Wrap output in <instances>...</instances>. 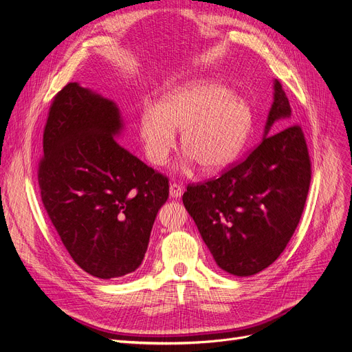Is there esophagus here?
I'll list each match as a JSON object with an SVG mask.
<instances>
[{
	"mask_svg": "<svg viewBox=\"0 0 352 352\" xmlns=\"http://www.w3.org/2000/svg\"><path fill=\"white\" fill-rule=\"evenodd\" d=\"M169 196H171L173 199H178L183 196V186L179 184H171V187H169Z\"/></svg>",
	"mask_w": 352,
	"mask_h": 352,
	"instance_id": "obj_1",
	"label": "esophagus"
}]
</instances>
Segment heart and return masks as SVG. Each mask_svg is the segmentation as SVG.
Here are the masks:
<instances>
[{
  "instance_id": "heart-1",
  "label": "heart",
  "mask_w": 352,
  "mask_h": 352,
  "mask_svg": "<svg viewBox=\"0 0 352 352\" xmlns=\"http://www.w3.org/2000/svg\"><path fill=\"white\" fill-rule=\"evenodd\" d=\"M251 124L246 102L212 81L191 82L146 106L139 117V135L146 158L162 165L181 130V149L203 173L228 166L242 149Z\"/></svg>"
}]
</instances>
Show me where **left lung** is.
<instances>
[{
  "mask_svg": "<svg viewBox=\"0 0 352 352\" xmlns=\"http://www.w3.org/2000/svg\"><path fill=\"white\" fill-rule=\"evenodd\" d=\"M290 117L289 98L276 80L261 143L220 177L190 184L183 196L216 265L232 276L270 267L300 222L311 175L303 130L285 122L290 126L270 135L272 124Z\"/></svg>",
  "mask_w": 352,
  "mask_h": 352,
  "instance_id": "obj_1",
  "label": "left lung"
}]
</instances>
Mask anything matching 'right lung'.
Listing matches in <instances>:
<instances>
[{
  "label": "right lung",
  "instance_id": "1",
  "mask_svg": "<svg viewBox=\"0 0 352 352\" xmlns=\"http://www.w3.org/2000/svg\"><path fill=\"white\" fill-rule=\"evenodd\" d=\"M117 104L76 82L49 109L38 187L50 222L74 261L110 280L132 274L148 250L168 178L124 149Z\"/></svg>",
  "mask_w": 352,
  "mask_h": 352
}]
</instances>
